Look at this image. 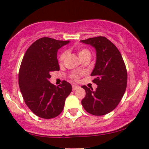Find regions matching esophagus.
Here are the masks:
<instances>
[{
	"label": "esophagus",
	"mask_w": 149,
	"mask_h": 149,
	"mask_svg": "<svg viewBox=\"0 0 149 149\" xmlns=\"http://www.w3.org/2000/svg\"><path fill=\"white\" fill-rule=\"evenodd\" d=\"M78 88H79L78 86H76V85H75V84L72 85V90L73 91H76V89H78Z\"/></svg>",
	"instance_id": "1"
}]
</instances>
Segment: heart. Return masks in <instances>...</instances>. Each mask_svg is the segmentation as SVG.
Returning a JSON list of instances; mask_svg holds the SVG:
<instances>
[{"instance_id":"1","label":"heart","mask_w":149,"mask_h":149,"mask_svg":"<svg viewBox=\"0 0 149 149\" xmlns=\"http://www.w3.org/2000/svg\"><path fill=\"white\" fill-rule=\"evenodd\" d=\"M78 56L80 58L82 59L84 58V57L86 56H91V53L89 52L88 49H85V48H78ZM67 56V52H63L61 54L60 56H59L58 61L60 62L61 64L64 62L65 58H66ZM82 75V73L81 72H73L72 74H71V78L73 79V80H78L79 78H80V76Z\"/></svg>"}]
</instances>
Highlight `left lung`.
Returning <instances> with one entry per match:
<instances>
[{
  "instance_id": "8db88e82",
  "label": "left lung",
  "mask_w": 149,
  "mask_h": 149,
  "mask_svg": "<svg viewBox=\"0 0 149 149\" xmlns=\"http://www.w3.org/2000/svg\"><path fill=\"white\" fill-rule=\"evenodd\" d=\"M96 49V63L91 76L97 85L93 91L82 86L86 96L82 100L87 112L102 116L112 112L123 97L127 82V72L121 54L114 43L105 37H96L80 41Z\"/></svg>"
}]
</instances>
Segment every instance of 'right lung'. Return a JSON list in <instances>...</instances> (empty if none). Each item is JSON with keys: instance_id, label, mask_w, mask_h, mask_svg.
Wrapping results in <instances>:
<instances>
[{"instance_id": "right-lung-1", "label": "right lung", "mask_w": 149, "mask_h": 149, "mask_svg": "<svg viewBox=\"0 0 149 149\" xmlns=\"http://www.w3.org/2000/svg\"><path fill=\"white\" fill-rule=\"evenodd\" d=\"M69 43L42 37L28 48L23 57L19 71V89L26 106L40 118L49 119L58 116L72 90L66 81L56 86L48 80L50 72L60 69L57 51Z\"/></svg>"}]
</instances>
